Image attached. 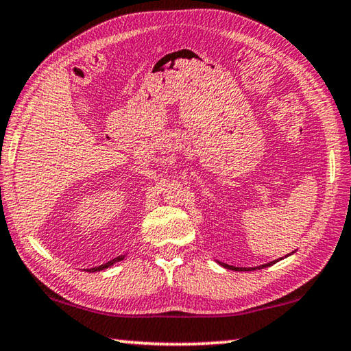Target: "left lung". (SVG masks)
Segmentation results:
<instances>
[{
    "label": "left lung",
    "mask_w": 351,
    "mask_h": 351,
    "mask_svg": "<svg viewBox=\"0 0 351 351\" xmlns=\"http://www.w3.org/2000/svg\"><path fill=\"white\" fill-rule=\"evenodd\" d=\"M292 253H295V252H292ZM292 253H289L287 256H291ZM287 256H286V258H287ZM217 263H219L221 267H225V269H230V270H234V271H250V270H256V269L261 270V269H265V267L274 265L275 263H278V259H276V261H271V263L258 265V267H234V265H228V264H225V263H220V261H217Z\"/></svg>",
    "instance_id": "8db88e82"
}]
</instances>
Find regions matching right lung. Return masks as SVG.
<instances>
[{
	"instance_id": "1",
	"label": "right lung",
	"mask_w": 351,
	"mask_h": 351,
	"mask_svg": "<svg viewBox=\"0 0 351 351\" xmlns=\"http://www.w3.org/2000/svg\"><path fill=\"white\" fill-rule=\"evenodd\" d=\"M125 256H126V254H123V256H117V258H114L112 261H109V263H106V264H103V265H98V267H93V269H88V271H101V270H104V269H109L110 265H114L115 263H120V261H123Z\"/></svg>"
}]
</instances>
